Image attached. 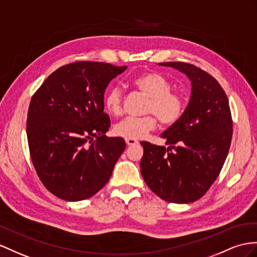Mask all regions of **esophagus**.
Returning <instances> with one entry per match:
<instances>
[{
    "instance_id": "34e87169",
    "label": "esophagus",
    "mask_w": 257,
    "mask_h": 257,
    "mask_svg": "<svg viewBox=\"0 0 257 257\" xmlns=\"http://www.w3.org/2000/svg\"><path fill=\"white\" fill-rule=\"evenodd\" d=\"M126 144H127L128 147L135 146V144H138V141H137V140H134V139H126Z\"/></svg>"
}]
</instances>
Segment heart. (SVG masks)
Returning <instances> with one entry per match:
<instances>
[{
	"label": "heart",
	"mask_w": 257,
	"mask_h": 257,
	"mask_svg": "<svg viewBox=\"0 0 257 257\" xmlns=\"http://www.w3.org/2000/svg\"><path fill=\"white\" fill-rule=\"evenodd\" d=\"M133 84L150 98L147 111L154 114L161 123L173 124L180 119L185 110V100L176 92H170L172 84L165 77L150 72L134 79ZM104 104L110 114L119 115L122 109L121 89L117 85L109 88ZM155 123L152 116L126 117L115 124L114 134L126 139H141L154 129Z\"/></svg>",
	"instance_id": "b5f03b06"
}]
</instances>
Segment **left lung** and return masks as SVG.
<instances>
[{"label": "left lung", "mask_w": 257, "mask_h": 257, "mask_svg": "<svg viewBox=\"0 0 257 257\" xmlns=\"http://www.w3.org/2000/svg\"><path fill=\"white\" fill-rule=\"evenodd\" d=\"M159 65L185 74L191 82V95L180 119L161 135L167 148L141 142V174L161 199L191 203L206 193L228 155L232 138L228 97L214 77L194 65Z\"/></svg>", "instance_id": "8db88e82"}]
</instances>
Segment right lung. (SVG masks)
<instances>
[{"label": "right lung", "instance_id": "add662e5", "mask_svg": "<svg viewBox=\"0 0 257 257\" xmlns=\"http://www.w3.org/2000/svg\"><path fill=\"white\" fill-rule=\"evenodd\" d=\"M126 69L98 62L65 65L32 96L27 119L31 160L45 188L60 199L93 196L126 149L122 138L105 136L110 120L104 113L105 90Z\"/></svg>", "mask_w": 257, "mask_h": 257}]
</instances>
